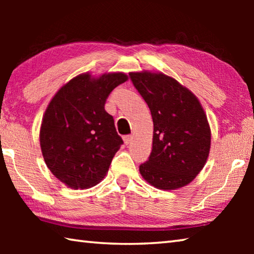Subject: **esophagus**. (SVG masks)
<instances>
[{
	"label": "esophagus",
	"instance_id": "esophagus-1",
	"mask_svg": "<svg viewBox=\"0 0 254 254\" xmlns=\"http://www.w3.org/2000/svg\"><path fill=\"white\" fill-rule=\"evenodd\" d=\"M123 141H124V143H126L127 145L130 144L131 141H132V135H124L123 136Z\"/></svg>",
	"mask_w": 254,
	"mask_h": 254
}]
</instances>
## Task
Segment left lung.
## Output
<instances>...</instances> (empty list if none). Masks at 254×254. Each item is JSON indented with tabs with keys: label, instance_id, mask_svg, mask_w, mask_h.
Instances as JSON below:
<instances>
[{
	"label": "left lung",
	"instance_id": "1",
	"mask_svg": "<svg viewBox=\"0 0 254 254\" xmlns=\"http://www.w3.org/2000/svg\"><path fill=\"white\" fill-rule=\"evenodd\" d=\"M153 121L152 151L140 174L159 189L186 186L200 173L210 149V128L199 101L162 72L128 74Z\"/></svg>",
	"mask_w": 254,
	"mask_h": 254
}]
</instances>
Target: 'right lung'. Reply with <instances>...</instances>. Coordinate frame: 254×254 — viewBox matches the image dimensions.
Segmentation results:
<instances>
[{
  "label": "right lung",
  "mask_w": 254,
  "mask_h": 254,
  "mask_svg": "<svg viewBox=\"0 0 254 254\" xmlns=\"http://www.w3.org/2000/svg\"><path fill=\"white\" fill-rule=\"evenodd\" d=\"M127 78L124 72L96 78L86 72L64 85L50 101L40 127V147L47 167L68 187L95 186L123 144L104 105Z\"/></svg>",
  "instance_id": "obj_1"
}]
</instances>
